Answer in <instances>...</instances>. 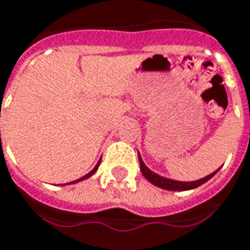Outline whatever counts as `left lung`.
<instances>
[{
    "instance_id": "8db88e82",
    "label": "left lung",
    "mask_w": 250,
    "mask_h": 250,
    "mask_svg": "<svg viewBox=\"0 0 250 250\" xmlns=\"http://www.w3.org/2000/svg\"><path fill=\"white\" fill-rule=\"evenodd\" d=\"M139 163H140V171H142V173L144 175V177L148 180V182H151L153 184V186H158L160 187V188H163V189H168V191H188V189H193V188H196V187L201 186V184H204L205 182H208L210 177H213L216 173H217V171L212 172L210 175H208V176L203 177V179H200V180H196V182H176V180H171V179H166V177L163 176H159L158 173H155V172H152L151 169H148V168L146 167V164L143 163V160H142V158H140L139 155Z\"/></svg>"
}]
</instances>
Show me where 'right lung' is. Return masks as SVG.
Instances as JSON below:
<instances>
[{
	"label": "right lung",
	"instance_id": "add662e5",
	"mask_svg": "<svg viewBox=\"0 0 250 250\" xmlns=\"http://www.w3.org/2000/svg\"><path fill=\"white\" fill-rule=\"evenodd\" d=\"M99 164H101V162H98V164H97V166H95V168H94V169H92L91 172H88L87 175H84V176L81 177V179H78V180H75V182L68 183V184H74V183H78V182H81V180H84V179H87V177H90V176H91V175H94V173H95V171H97V169H98V167H99Z\"/></svg>",
	"mask_w": 250,
	"mask_h": 250
}]
</instances>
